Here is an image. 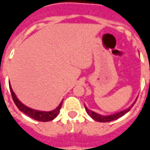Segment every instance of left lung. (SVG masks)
<instances>
[{"label": "left lung", "mask_w": 150, "mask_h": 150, "mask_svg": "<svg viewBox=\"0 0 150 150\" xmlns=\"http://www.w3.org/2000/svg\"><path fill=\"white\" fill-rule=\"evenodd\" d=\"M136 101H134V103L131 105V107H129V108H127L125 110L121 111V112H120L115 113V114H112V115H110V116H102V115H100V114H98V113H96L93 111H91L88 109V108L85 106V109L87 111V112L88 113V115L91 116V118L95 120H96V121H99V122H109V121H112V120H115L119 119L120 117H121L123 116L125 114L128 112L130 109H131V108L134 105V104L136 103Z\"/></svg>", "instance_id": "left-lung-1"}]
</instances>
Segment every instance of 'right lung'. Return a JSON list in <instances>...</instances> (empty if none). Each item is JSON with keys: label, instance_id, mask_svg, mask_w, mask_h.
<instances>
[{"label": "right lung", "instance_id": "obj_1", "mask_svg": "<svg viewBox=\"0 0 150 150\" xmlns=\"http://www.w3.org/2000/svg\"><path fill=\"white\" fill-rule=\"evenodd\" d=\"M9 88H10V91H11L12 98H13L16 106L18 108V109L22 112H24L25 115H27L31 118H33L34 120H38V121H42V122H46V121L52 120L59 115L60 108L62 107V101L59 104V106L56 108L54 110L50 111V112H42V111L34 110V109L30 108L27 106L24 105L21 101L18 100L17 96H16V95L14 94L13 91L10 84H9Z\"/></svg>", "mask_w": 150, "mask_h": 150}]
</instances>
